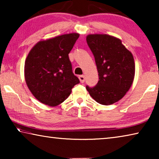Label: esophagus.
Instances as JSON below:
<instances>
[{"label":"esophagus","instance_id":"1","mask_svg":"<svg viewBox=\"0 0 159 159\" xmlns=\"http://www.w3.org/2000/svg\"><path fill=\"white\" fill-rule=\"evenodd\" d=\"M79 79L80 81V83H81L85 82V76H83V75H81V76H79Z\"/></svg>","mask_w":159,"mask_h":159}]
</instances>
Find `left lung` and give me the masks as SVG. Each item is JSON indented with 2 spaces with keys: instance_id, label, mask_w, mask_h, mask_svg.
Masks as SVG:
<instances>
[{
  "instance_id": "left-lung-1",
  "label": "left lung",
  "mask_w": 159,
  "mask_h": 159,
  "mask_svg": "<svg viewBox=\"0 0 159 159\" xmlns=\"http://www.w3.org/2000/svg\"><path fill=\"white\" fill-rule=\"evenodd\" d=\"M87 43L95 57L99 80L86 89L103 105H110L123 98L133 84L135 66L132 53L117 38L107 34H90Z\"/></svg>"
}]
</instances>
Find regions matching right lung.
<instances>
[{"label": "right lung", "instance_id": "obj_1", "mask_svg": "<svg viewBox=\"0 0 159 159\" xmlns=\"http://www.w3.org/2000/svg\"><path fill=\"white\" fill-rule=\"evenodd\" d=\"M79 34L61 35L41 41L25 60V77L29 89L38 100L50 107L62 103L79 79L72 71L69 54Z\"/></svg>", "mask_w": 159, "mask_h": 159}]
</instances>
